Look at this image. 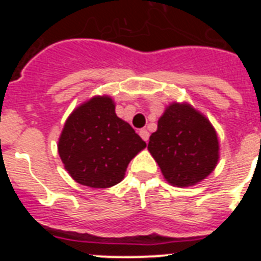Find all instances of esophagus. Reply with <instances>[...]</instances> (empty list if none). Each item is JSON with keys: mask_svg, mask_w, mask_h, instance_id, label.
Masks as SVG:
<instances>
[{"mask_svg": "<svg viewBox=\"0 0 261 261\" xmlns=\"http://www.w3.org/2000/svg\"><path fill=\"white\" fill-rule=\"evenodd\" d=\"M140 136H141V138L142 140H144L145 142H147V140H149V132H147L146 129H141V130H140Z\"/></svg>", "mask_w": 261, "mask_h": 261, "instance_id": "obj_1", "label": "esophagus"}]
</instances>
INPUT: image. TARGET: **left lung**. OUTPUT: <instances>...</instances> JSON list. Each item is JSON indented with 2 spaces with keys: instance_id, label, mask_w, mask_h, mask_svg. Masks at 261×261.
Listing matches in <instances>:
<instances>
[{
  "instance_id": "obj_1",
  "label": "left lung",
  "mask_w": 261,
  "mask_h": 261,
  "mask_svg": "<svg viewBox=\"0 0 261 261\" xmlns=\"http://www.w3.org/2000/svg\"><path fill=\"white\" fill-rule=\"evenodd\" d=\"M147 149L166 180L176 187L204 180L220 158L216 129L187 103H171L166 108Z\"/></svg>"
}]
</instances>
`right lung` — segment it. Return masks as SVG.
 Masks as SVG:
<instances>
[{"mask_svg": "<svg viewBox=\"0 0 261 261\" xmlns=\"http://www.w3.org/2000/svg\"><path fill=\"white\" fill-rule=\"evenodd\" d=\"M146 142L115 114L114 100L94 96L66 120L59 140L62 163L77 183L108 188L124 179L129 162Z\"/></svg>", "mask_w": 261, "mask_h": 261, "instance_id": "obj_1", "label": "right lung"}]
</instances>
